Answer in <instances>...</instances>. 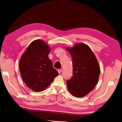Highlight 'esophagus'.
Wrapping results in <instances>:
<instances>
[{"label":"esophagus","instance_id":"esophagus-1","mask_svg":"<svg viewBox=\"0 0 122 122\" xmlns=\"http://www.w3.org/2000/svg\"><path fill=\"white\" fill-rule=\"evenodd\" d=\"M58 73L59 74H60L61 72H62V69H58Z\"/></svg>","mask_w":122,"mask_h":122}]
</instances>
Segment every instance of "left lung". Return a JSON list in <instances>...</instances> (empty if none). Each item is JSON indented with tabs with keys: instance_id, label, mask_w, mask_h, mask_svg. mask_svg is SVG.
I'll list each match as a JSON object with an SVG mask.
<instances>
[{
	"instance_id": "obj_1",
	"label": "left lung",
	"mask_w": 122,
	"mask_h": 122,
	"mask_svg": "<svg viewBox=\"0 0 122 122\" xmlns=\"http://www.w3.org/2000/svg\"><path fill=\"white\" fill-rule=\"evenodd\" d=\"M73 62V76L66 81L67 87L75 97H82L89 93L97 84L100 68L91 49L83 43L67 48Z\"/></svg>"
}]
</instances>
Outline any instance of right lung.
<instances>
[{
	"instance_id": "1",
	"label": "right lung",
	"mask_w": 122,
	"mask_h": 122,
	"mask_svg": "<svg viewBox=\"0 0 122 122\" xmlns=\"http://www.w3.org/2000/svg\"><path fill=\"white\" fill-rule=\"evenodd\" d=\"M50 48L42 40L32 41L19 61V70L25 85L35 92H42L58 76L48 54Z\"/></svg>"
}]
</instances>
